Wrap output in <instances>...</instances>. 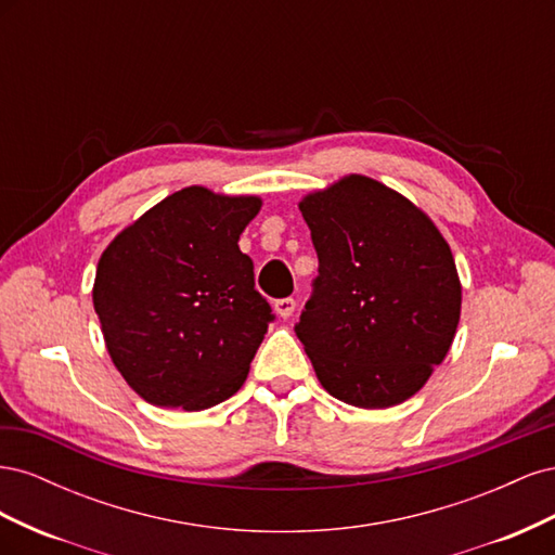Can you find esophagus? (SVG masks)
Instances as JSON below:
<instances>
[{"instance_id":"esophagus-1","label":"esophagus","mask_w":555,"mask_h":555,"mask_svg":"<svg viewBox=\"0 0 555 555\" xmlns=\"http://www.w3.org/2000/svg\"><path fill=\"white\" fill-rule=\"evenodd\" d=\"M294 310H296V300L289 296V298H278L275 300V312H278V317H282V319H289L292 314H294Z\"/></svg>"}]
</instances>
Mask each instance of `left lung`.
Instances as JSON below:
<instances>
[{
  "mask_svg": "<svg viewBox=\"0 0 555 555\" xmlns=\"http://www.w3.org/2000/svg\"><path fill=\"white\" fill-rule=\"evenodd\" d=\"M319 259L296 335L324 389L382 410L414 396L461 319L451 249L412 201L347 176L298 204Z\"/></svg>",
  "mask_w": 555,
  "mask_h": 555,
  "instance_id": "8db88e82",
  "label": "left lung"
}]
</instances>
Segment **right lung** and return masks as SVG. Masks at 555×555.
I'll list each match as a JSON object with an SVG mask.
<instances>
[{
    "instance_id": "1",
    "label": "right lung",
    "mask_w": 555,
    "mask_h": 555,
    "mask_svg": "<svg viewBox=\"0 0 555 555\" xmlns=\"http://www.w3.org/2000/svg\"><path fill=\"white\" fill-rule=\"evenodd\" d=\"M259 196L184 188L117 233L92 300L125 382L157 408L208 410L236 393L273 312L238 247Z\"/></svg>"
}]
</instances>
